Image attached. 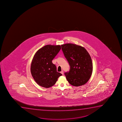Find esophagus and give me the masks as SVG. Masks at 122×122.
<instances>
[{
	"mask_svg": "<svg viewBox=\"0 0 122 122\" xmlns=\"http://www.w3.org/2000/svg\"><path fill=\"white\" fill-rule=\"evenodd\" d=\"M60 73L62 74L63 75V74H64V72H63V71H61L60 72Z\"/></svg>",
	"mask_w": 122,
	"mask_h": 122,
	"instance_id": "1",
	"label": "esophagus"
}]
</instances>
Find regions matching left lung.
<instances>
[{"label":"left lung","instance_id":"1","mask_svg":"<svg viewBox=\"0 0 122 122\" xmlns=\"http://www.w3.org/2000/svg\"><path fill=\"white\" fill-rule=\"evenodd\" d=\"M61 46L70 66L69 72L65 73L66 79L73 86L85 85L90 78L93 71L90 55L84 47L74 44H65Z\"/></svg>","mask_w":122,"mask_h":122}]
</instances>
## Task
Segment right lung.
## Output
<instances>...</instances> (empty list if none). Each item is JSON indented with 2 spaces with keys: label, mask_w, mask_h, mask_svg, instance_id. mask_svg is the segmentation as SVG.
I'll list each match as a JSON object with an SVG mask.
<instances>
[{
  "label": "right lung",
  "mask_w": 122,
  "mask_h": 122,
  "mask_svg": "<svg viewBox=\"0 0 122 122\" xmlns=\"http://www.w3.org/2000/svg\"><path fill=\"white\" fill-rule=\"evenodd\" d=\"M60 45H46L36 52L32 60L30 72L36 83L43 87L49 88L62 76L57 71L52 60L61 49Z\"/></svg>",
  "instance_id": "add662e5"
}]
</instances>
